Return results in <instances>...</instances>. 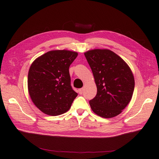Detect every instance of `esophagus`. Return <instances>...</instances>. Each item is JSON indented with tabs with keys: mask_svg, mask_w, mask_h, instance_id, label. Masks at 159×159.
Segmentation results:
<instances>
[{
	"mask_svg": "<svg viewBox=\"0 0 159 159\" xmlns=\"http://www.w3.org/2000/svg\"><path fill=\"white\" fill-rule=\"evenodd\" d=\"M78 92H79V94H82L83 93V88H81V89H79L78 90Z\"/></svg>",
	"mask_w": 159,
	"mask_h": 159,
	"instance_id": "esophagus-1",
	"label": "esophagus"
}]
</instances>
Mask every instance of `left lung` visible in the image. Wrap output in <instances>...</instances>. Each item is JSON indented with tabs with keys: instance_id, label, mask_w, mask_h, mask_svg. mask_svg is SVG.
Here are the masks:
<instances>
[{
	"instance_id": "left-lung-1",
	"label": "left lung",
	"mask_w": 159,
	"mask_h": 159,
	"mask_svg": "<svg viewBox=\"0 0 159 159\" xmlns=\"http://www.w3.org/2000/svg\"><path fill=\"white\" fill-rule=\"evenodd\" d=\"M93 72L97 94L89 101L98 116L112 118L119 115L131 101L135 80L129 66L108 49H93L84 53Z\"/></svg>"
}]
</instances>
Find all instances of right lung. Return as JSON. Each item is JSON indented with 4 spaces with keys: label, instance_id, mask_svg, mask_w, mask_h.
Returning a JSON list of instances; mask_svg holds the SVG:
<instances>
[{
    "label": "right lung",
    "instance_id": "add662e5",
    "mask_svg": "<svg viewBox=\"0 0 159 159\" xmlns=\"http://www.w3.org/2000/svg\"><path fill=\"white\" fill-rule=\"evenodd\" d=\"M78 53L51 51L33 61L28 75V92L43 113L57 116L66 112L78 93L72 89L69 67Z\"/></svg>",
    "mask_w": 159,
    "mask_h": 159
}]
</instances>
